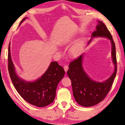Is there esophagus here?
Instances as JSON below:
<instances>
[{
	"instance_id": "1",
	"label": "esophagus",
	"mask_w": 125,
	"mask_h": 125,
	"mask_svg": "<svg viewBox=\"0 0 125 125\" xmlns=\"http://www.w3.org/2000/svg\"><path fill=\"white\" fill-rule=\"evenodd\" d=\"M64 69L65 72H67V71H68V67L67 66V65H64Z\"/></svg>"
}]
</instances>
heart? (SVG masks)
Instances as JSON below:
<instances>
[{"mask_svg":"<svg viewBox=\"0 0 125 125\" xmlns=\"http://www.w3.org/2000/svg\"><path fill=\"white\" fill-rule=\"evenodd\" d=\"M81 48L82 44L80 42H78L71 48L70 50H69V53L72 56H77L80 53Z\"/></svg>","mask_w":125,"mask_h":125,"instance_id":"heart-1","label":"heart"}]
</instances>
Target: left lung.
Wrapping results in <instances>:
<instances>
[{
  "instance_id": "1",
  "label": "left lung",
  "mask_w": 125,
  "mask_h": 125,
  "mask_svg": "<svg viewBox=\"0 0 125 125\" xmlns=\"http://www.w3.org/2000/svg\"><path fill=\"white\" fill-rule=\"evenodd\" d=\"M98 22L96 31L92 33V37H105L110 40L112 45V58L115 65V71L106 81L98 82L91 79L84 71L82 66L83 54L80 55L69 63L67 75L71 80L73 96L79 105L85 107L95 105L104 99L110 90L117 72L115 42L105 25L100 21H98ZM92 38L89 41L88 44L92 41Z\"/></svg>"
}]
</instances>
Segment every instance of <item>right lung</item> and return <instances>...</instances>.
<instances>
[{
	"label": "right lung",
	"mask_w": 125,
	"mask_h": 125,
	"mask_svg": "<svg viewBox=\"0 0 125 125\" xmlns=\"http://www.w3.org/2000/svg\"><path fill=\"white\" fill-rule=\"evenodd\" d=\"M26 18L23 19L20 25ZM10 43L8 67L10 78L17 92L25 100L36 106L45 107L53 103L56 96L57 86L64 75V69L57 62H52L46 72L36 80L27 82L22 80L15 71L10 55Z\"/></svg>",
	"instance_id": "1"
}]
</instances>
